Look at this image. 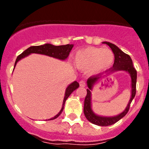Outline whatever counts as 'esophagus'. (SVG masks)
Listing matches in <instances>:
<instances>
[{
  "label": "esophagus",
  "mask_w": 149,
  "mask_h": 149,
  "mask_svg": "<svg viewBox=\"0 0 149 149\" xmlns=\"http://www.w3.org/2000/svg\"><path fill=\"white\" fill-rule=\"evenodd\" d=\"M79 84H80V86H81V87H85V86H86V83H85V81H81Z\"/></svg>",
  "instance_id": "obj_1"
}]
</instances>
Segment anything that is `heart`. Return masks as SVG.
Segmentation results:
<instances>
[{
    "instance_id": "b5f03b06",
    "label": "heart",
    "mask_w": 149,
    "mask_h": 149,
    "mask_svg": "<svg viewBox=\"0 0 149 149\" xmlns=\"http://www.w3.org/2000/svg\"><path fill=\"white\" fill-rule=\"evenodd\" d=\"M114 62V54L108 48L88 47L80 50L74 56V65L79 70H87L97 74L108 69Z\"/></svg>"
}]
</instances>
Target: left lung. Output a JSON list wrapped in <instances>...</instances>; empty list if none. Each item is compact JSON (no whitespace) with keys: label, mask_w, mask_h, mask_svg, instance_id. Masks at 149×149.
Instances as JSON below:
<instances>
[{"label":"left lung","mask_w":149,"mask_h":149,"mask_svg":"<svg viewBox=\"0 0 149 149\" xmlns=\"http://www.w3.org/2000/svg\"><path fill=\"white\" fill-rule=\"evenodd\" d=\"M102 43L107 44L111 48L114 54V63L112 68H110L109 70L107 71L106 75H108L110 74L116 72H119V71H123L126 72L130 74L131 79V98L129 100V102L127 104L126 108L125 109L122 113H119V115L114 116H98L95 114L93 112L92 109V90L93 89V86L95 85L101 78H102V76H93L90 77L87 80V86L88 89H86L87 94L86 95V98L84 100V113L88 121L95 124L96 125L99 126H109L111 125H113L116 122L120 120L122 118H123L128 112L130 105L132 102L133 99L135 97L136 95V71L134 68L133 65V62L131 60V56L127 54L124 53L122 50L119 49L116 45H115L113 43H110L109 42H103ZM104 75V76H106Z\"/></svg>","instance_id":"obj_1"}]
</instances>
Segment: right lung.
I'll return each mask as SVG.
<instances>
[{
    "label": "right lung",
    "instance_id": "1",
    "mask_svg": "<svg viewBox=\"0 0 149 149\" xmlns=\"http://www.w3.org/2000/svg\"><path fill=\"white\" fill-rule=\"evenodd\" d=\"M74 45H53L51 44H44L42 45H39V46H31L30 48H27V50L22 52L19 56H18L16 60H15V65H14V68H15V65H16L17 63L22 59L24 58L25 56H27L28 55L31 54H43L46 55V56H49L54 58L59 59L60 60H65L69 55L70 51H72V48H73ZM79 87V84L77 81H74L72 84H70L67 86L65 92V96H64V99H63V106L59 112L58 113L56 114L54 117L49 119L48 120H53V119H56L60 114L62 113L63 109H64V105H65V101L67 98L69 97L71 94L73 93L74 91L77 89Z\"/></svg>",
    "mask_w": 149,
    "mask_h": 149
}]
</instances>
